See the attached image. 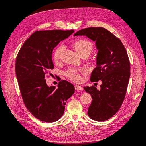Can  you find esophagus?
I'll use <instances>...</instances> for the list:
<instances>
[{"mask_svg": "<svg viewBox=\"0 0 146 146\" xmlns=\"http://www.w3.org/2000/svg\"><path fill=\"white\" fill-rule=\"evenodd\" d=\"M74 88H75L76 90H82V87L78 85H76L74 86Z\"/></svg>", "mask_w": 146, "mask_h": 146, "instance_id": "obj_1", "label": "esophagus"}]
</instances>
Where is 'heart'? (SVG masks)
<instances>
[{"label":"heart","instance_id":"1","mask_svg":"<svg viewBox=\"0 0 146 146\" xmlns=\"http://www.w3.org/2000/svg\"><path fill=\"white\" fill-rule=\"evenodd\" d=\"M73 46L75 50L81 56L84 55L88 56L93 50L92 44L90 41L84 38H80L74 41L73 43ZM64 50L65 46L64 45H60L56 48L53 55V58L55 62H58L60 60ZM87 71L86 69H77L71 68L68 69L65 74L69 80L74 82H79L81 79L80 74L86 73Z\"/></svg>","mask_w":146,"mask_h":146}]
</instances>
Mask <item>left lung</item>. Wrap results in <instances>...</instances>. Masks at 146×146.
<instances>
[{
  "label": "left lung",
  "mask_w": 146,
  "mask_h": 146,
  "mask_svg": "<svg viewBox=\"0 0 146 146\" xmlns=\"http://www.w3.org/2000/svg\"><path fill=\"white\" fill-rule=\"evenodd\" d=\"M82 35L95 41L98 50L90 80L102 82L100 90L94 86L83 87L92 99L88 115L95 121H104L117 113L125 97L131 75L129 59L121 41L106 29L87 28L74 34Z\"/></svg>",
  "instance_id": "1"
}]
</instances>
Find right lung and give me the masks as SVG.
Wrapping results in <instances>:
<instances>
[{
    "label": "right lung",
    "mask_w": 146,
    "mask_h": 146,
    "mask_svg": "<svg viewBox=\"0 0 146 146\" xmlns=\"http://www.w3.org/2000/svg\"><path fill=\"white\" fill-rule=\"evenodd\" d=\"M74 30L37 31L23 44L17 55L15 74L26 108L38 119L46 122L58 120L64 114L66 102L74 87L66 80L58 87L47 85L46 75L54 69L53 49Z\"/></svg>",
    "instance_id": "right-lung-1"
}]
</instances>
